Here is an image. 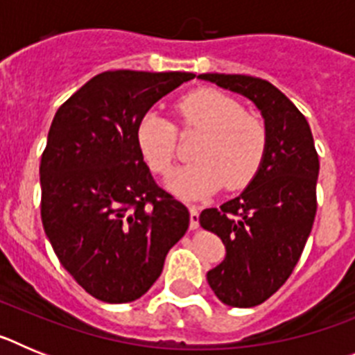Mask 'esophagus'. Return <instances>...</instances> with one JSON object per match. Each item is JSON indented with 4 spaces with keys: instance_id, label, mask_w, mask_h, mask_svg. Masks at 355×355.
<instances>
[{
    "instance_id": "34e87169",
    "label": "esophagus",
    "mask_w": 355,
    "mask_h": 355,
    "mask_svg": "<svg viewBox=\"0 0 355 355\" xmlns=\"http://www.w3.org/2000/svg\"><path fill=\"white\" fill-rule=\"evenodd\" d=\"M199 227V208L190 206V229Z\"/></svg>"
}]
</instances>
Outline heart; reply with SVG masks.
<instances>
[{
    "label": "heart",
    "mask_w": 355,
    "mask_h": 355,
    "mask_svg": "<svg viewBox=\"0 0 355 355\" xmlns=\"http://www.w3.org/2000/svg\"><path fill=\"white\" fill-rule=\"evenodd\" d=\"M175 115L184 133H199L192 149L196 162L171 174L167 184L183 197L211 193L225 183L243 188L258 174L268 147V130L238 99L216 89H200L175 103ZM137 144L156 174H167L178 158L174 122L156 112L144 115L137 128Z\"/></svg>",
    "instance_id": "b5f03b06"
}]
</instances>
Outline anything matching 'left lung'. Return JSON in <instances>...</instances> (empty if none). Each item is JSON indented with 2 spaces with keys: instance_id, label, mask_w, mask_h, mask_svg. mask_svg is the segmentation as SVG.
<instances>
[{
  "instance_id": "1",
  "label": "left lung",
  "mask_w": 355,
  "mask_h": 355,
  "mask_svg": "<svg viewBox=\"0 0 355 355\" xmlns=\"http://www.w3.org/2000/svg\"><path fill=\"white\" fill-rule=\"evenodd\" d=\"M199 78L249 97L268 130L265 159L249 187L199 216L225 245V259L206 275L211 290L227 306L254 307L286 283L311 233L318 153L306 117L272 83L245 74Z\"/></svg>"
}]
</instances>
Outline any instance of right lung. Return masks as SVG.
I'll use <instances>...</instances> for the list:
<instances>
[{"mask_svg":"<svg viewBox=\"0 0 355 355\" xmlns=\"http://www.w3.org/2000/svg\"><path fill=\"white\" fill-rule=\"evenodd\" d=\"M192 72L106 71L58 108L40 159V216L56 258L87 293L140 299L159 277L190 213L156 184L137 128Z\"/></svg>","mask_w":355,"mask_h":355,"instance_id":"right-lung-1","label":"right lung"}]
</instances>
